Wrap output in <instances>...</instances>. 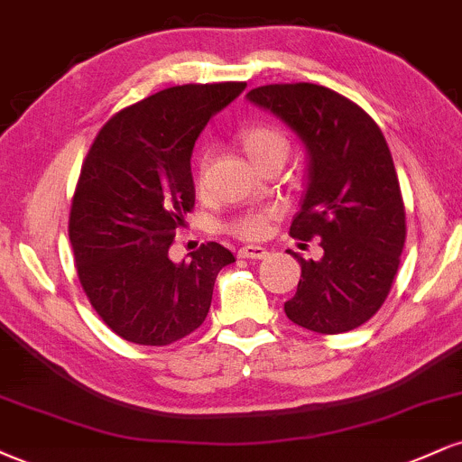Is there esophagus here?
<instances>
[{
  "label": "esophagus",
  "mask_w": 462,
  "mask_h": 462,
  "mask_svg": "<svg viewBox=\"0 0 462 462\" xmlns=\"http://www.w3.org/2000/svg\"><path fill=\"white\" fill-rule=\"evenodd\" d=\"M266 254H269V252H266V247H263V245H245V247L238 249V258L260 260V258H264Z\"/></svg>",
  "instance_id": "esophagus-1"
}]
</instances>
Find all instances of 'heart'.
Here are the masks:
<instances>
[{
  "instance_id": "heart-1",
  "label": "heart",
  "mask_w": 462,
  "mask_h": 462,
  "mask_svg": "<svg viewBox=\"0 0 462 462\" xmlns=\"http://www.w3.org/2000/svg\"><path fill=\"white\" fill-rule=\"evenodd\" d=\"M241 146H243V152L247 154V159L252 161L254 168L271 159L286 161L288 150H291L288 140L280 131L273 129V126H264V125L249 126V129L243 131ZM204 165H207V159L202 161V168L199 170H204ZM271 219H273V213H247L238 217L236 221H232L230 230L235 232L236 236L254 241V238H263L266 232H269Z\"/></svg>"
}]
</instances>
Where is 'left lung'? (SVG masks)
<instances>
[{
    "instance_id": "obj_1",
    "label": "left lung",
    "mask_w": 462,
    "mask_h": 462,
    "mask_svg": "<svg viewBox=\"0 0 462 462\" xmlns=\"http://www.w3.org/2000/svg\"><path fill=\"white\" fill-rule=\"evenodd\" d=\"M247 101L291 129L308 154V185L291 235L320 238L305 260L286 316L303 329L344 333L379 312L404 247V204L396 168L376 122L353 101L316 83H273ZM305 245V243H301Z\"/></svg>"
}]
</instances>
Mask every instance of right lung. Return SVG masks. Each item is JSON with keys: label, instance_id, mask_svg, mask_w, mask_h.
<instances>
[{"label": "right lung", "instance_id": "add662e5", "mask_svg": "<svg viewBox=\"0 0 462 462\" xmlns=\"http://www.w3.org/2000/svg\"><path fill=\"white\" fill-rule=\"evenodd\" d=\"M247 83H189L116 114L83 161L69 236L77 275L111 331L165 346L207 319L217 273L235 263L219 243L174 263L170 245L196 204L191 152L217 111Z\"/></svg>", "mask_w": 462, "mask_h": 462}]
</instances>
